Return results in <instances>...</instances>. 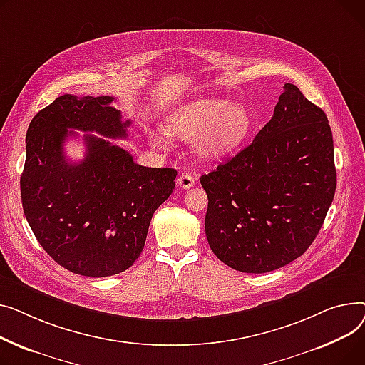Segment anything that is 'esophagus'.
Returning a JSON list of instances; mask_svg holds the SVG:
<instances>
[{
  "label": "esophagus",
  "mask_w": 365,
  "mask_h": 365,
  "mask_svg": "<svg viewBox=\"0 0 365 365\" xmlns=\"http://www.w3.org/2000/svg\"><path fill=\"white\" fill-rule=\"evenodd\" d=\"M195 177H192L191 174H188V173H184V174H181L180 177H178V180H177V184L181 187V188H184V190H187V188H191L192 185H195Z\"/></svg>",
  "instance_id": "34e87169"
}]
</instances>
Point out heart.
I'll return each instance as SVG.
<instances>
[{
	"label": "heart",
	"instance_id": "heart-1",
	"mask_svg": "<svg viewBox=\"0 0 365 365\" xmlns=\"http://www.w3.org/2000/svg\"><path fill=\"white\" fill-rule=\"evenodd\" d=\"M250 116L243 106L224 98H202L182 104L168 116V133L196 138V150L209 159L222 158L237 148L250 131ZM160 141V137H155Z\"/></svg>",
	"mask_w": 365,
	"mask_h": 365
}]
</instances>
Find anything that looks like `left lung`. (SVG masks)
<instances>
[{
	"label": "left lung",
	"instance_id": "obj_1",
	"mask_svg": "<svg viewBox=\"0 0 365 365\" xmlns=\"http://www.w3.org/2000/svg\"><path fill=\"white\" fill-rule=\"evenodd\" d=\"M207 243L232 269L262 274L304 255L336 191L326 113L284 83L271 120L252 144L202 175Z\"/></svg>",
	"mask_w": 365,
	"mask_h": 365
}]
</instances>
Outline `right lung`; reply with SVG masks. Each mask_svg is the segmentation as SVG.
<instances>
[{
	"mask_svg": "<svg viewBox=\"0 0 365 365\" xmlns=\"http://www.w3.org/2000/svg\"><path fill=\"white\" fill-rule=\"evenodd\" d=\"M113 97L64 94L39 110L26 133L20 178L25 217L36 240L71 272L109 277L144 249L155 210L170 196L177 170L145 168L106 138L85 134V158L68 160L64 141L82 133L125 138Z\"/></svg>",
	"mask_w": 365,
	"mask_h": 365,
	"instance_id": "add662e5",
	"label": "right lung"
}]
</instances>
